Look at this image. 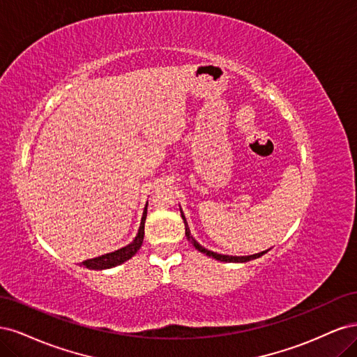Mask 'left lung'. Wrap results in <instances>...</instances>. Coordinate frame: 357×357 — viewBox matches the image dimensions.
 <instances>
[{
  "mask_svg": "<svg viewBox=\"0 0 357 357\" xmlns=\"http://www.w3.org/2000/svg\"><path fill=\"white\" fill-rule=\"evenodd\" d=\"M180 213H181V218H183V220H185V229H186V236H188V240H189L193 245H195L197 250H199L201 253L207 255V256H210V257H213V259H218V261H220V262H248V261H253V259L261 257L262 255H265V253L268 252V250H265V252L256 253V255H250V256H229V255H220V253L211 252V250H208V248L202 247V245H201L195 238H193V236L190 235V229H189L188 222H186V218H185V214H183L181 208H180Z\"/></svg>",
  "mask_w": 357,
  "mask_h": 357,
  "instance_id": "1",
  "label": "left lung"
}]
</instances>
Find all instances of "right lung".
Masks as SVG:
<instances>
[{
	"label": "right lung",
	"mask_w": 357,
	"mask_h": 357,
	"mask_svg": "<svg viewBox=\"0 0 357 357\" xmlns=\"http://www.w3.org/2000/svg\"><path fill=\"white\" fill-rule=\"evenodd\" d=\"M146 215H147V204H146L144 211H143V218H142V223H139L138 234L131 244L119 248V250H116V252L107 253V255L93 257V259H88V261L82 262V265L89 268V269H107V268H113V266L121 265V264L126 262L128 259H131L139 250V247H142V244H143Z\"/></svg>",
	"instance_id": "right-lung-1"
}]
</instances>
